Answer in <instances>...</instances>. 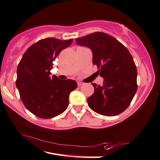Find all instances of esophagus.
<instances>
[{"label":"esophagus","mask_w":160,"mask_h":160,"mask_svg":"<svg viewBox=\"0 0 160 160\" xmlns=\"http://www.w3.org/2000/svg\"><path fill=\"white\" fill-rule=\"evenodd\" d=\"M85 85V83L84 82H78V86H82V85Z\"/></svg>","instance_id":"obj_1"}]
</instances>
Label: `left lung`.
<instances>
[{
    "instance_id": "left-lung-1",
    "label": "left lung",
    "mask_w": 160,
    "mask_h": 160,
    "mask_svg": "<svg viewBox=\"0 0 160 160\" xmlns=\"http://www.w3.org/2000/svg\"><path fill=\"white\" fill-rule=\"evenodd\" d=\"M78 45L91 49L92 62L97 65L103 85L94 86L88 98L89 108L98 114L115 116L124 111L137 90V70L129 50L115 38L95 32L75 39Z\"/></svg>"
}]
</instances>
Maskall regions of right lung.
<instances>
[{"instance_id":"add662e5","label":"right lung","mask_w":160,"mask_h":160,"mask_svg":"<svg viewBox=\"0 0 160 160\" xmlns=\"http://www.w3.org/2000/svg\"><path fill=\"white\" fill-rule=\"evenodd\" d=\"M72 42L54 38L40 40L27 49L20 61L16 86L26 108L37 117L49 119L62 114L68 106L69 94L77 88L75 80L50 76L53 62Z\"/></svg>"}]
</instances>
